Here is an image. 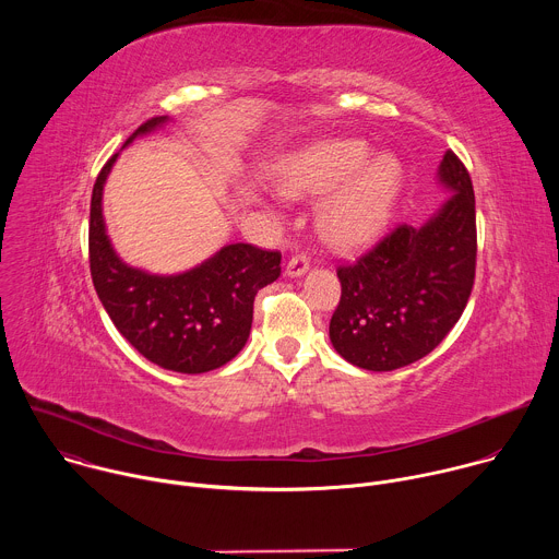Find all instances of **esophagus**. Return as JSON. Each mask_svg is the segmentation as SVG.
<instances>
[{
	"instance_id": "1",
	"label": "esophagus",
	"mask_w": 559,
	"mask_h": 559,
	"mask_svg": "<svg viewBox=\"0 0 559 559\" xmlns=\"http://www.w3.org/2000/svg\"><path fill=\"white\" fill-rule=\"evenodd\" d=\"M307 270H309V257L307 254H294L285 265V276L296 278V276H302Z\"/></svg>"
}]
</instances>
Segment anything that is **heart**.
<instances>
[{
  "label": "heart",
  "mask_w": 559,
  "mask_h": 559,
  "mask_svg": "<svg viewBox=\"0 0 559 559\" xmlns=\"http://www.w3.org/2000/svg\"><path fill=\"white\" fill-rule=\"evenodd\" d=\"M287 197L325 194L321 229L338 250H360L386 227L403 188V166L393 154L369 158L360 139L316 141L292 154L278 170Z\"/></svg>",
  "instance_id": "obj_1"
}]
</instances>
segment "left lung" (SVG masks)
<instances>
[{
	"label": "left lung",
	"instance_id": "left-lung-1",
	"mask_svg": "<svg viewBox=\"0 0 559 559\" xmlns=\"http://www.w3.org/2000/svg\"><path fill=\"white\" fill-rule=\"evenodd\" d=\"M438 181L451 197L420 227L397 225L354 265L338 267L334 349L367 371H393L431 354L460 321L475 278V197L447 150Z\"/></svg>",
	"mask_w": 559,
	"mask_h": 559
}]
</instances>
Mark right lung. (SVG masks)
I'll use <instances>...</instances> for the list:
<instances>
[{"instance_id":"obj_1","label":"right lung","mask_w":559,"mask_h":559,"mask_svg":"<svg viewBox=\"0 0 559 559\" xmlns=\"http://www.w3.org/2000/svg\"><path fill=\"white\" fill-rule=\"evenodd\" d=\"M168 121L147 119L126 145ZM117 156L119 152L102 168L91 201L88 252L97 296L119 334L150 362L179 373L218 369L246 347L254 296L281 276V254L231 243L181 274L162 276L130 267L110 243L102 207Z\"/></svg>"}]
</instances>
